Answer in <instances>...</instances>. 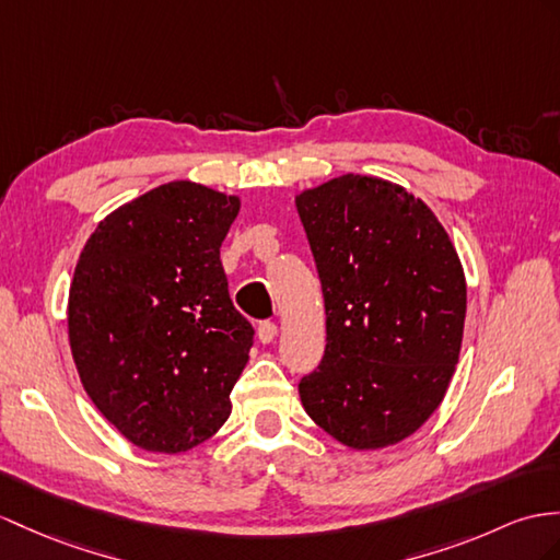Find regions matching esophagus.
Returning a JSON list of instances; mask_svg holds the SVG:
<instances>
[{"instance_id":"obj_1","label":"esophagus","mask_w":560,"mask_h":560,"mask_svg":"<svg viewBox=\"0 0 560 560\" xmlns=\"http://www.w3.org/2000/svg\"><path fill=\"white\" fill-rule=\"evenodd\" d=\"M276 337H278V325L276 323H270V320L258 323V339H261L264 345H270Z\"/></svg>"}]
</instances>
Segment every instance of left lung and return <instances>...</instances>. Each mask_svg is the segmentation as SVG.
I'll return each instance as SVG.
<instances>
[{
    "label": "left lung",
    "instance_id": "obj_1",
    "mask_svg": "<svg viewBox=\"0 0 560 560\" xmlns=\"http://www.w3.org/2000/svg\"><path fill=\"white\" fill-rule=\"evenodd\" d=\"M325 299V353L299 383L306 413L351 448L413 434L444 399L466 276L428 203L371 175L296 197Z\"/></svg>",
    "mask_w": 560,
    "mask_h": 560
}]
</instances>
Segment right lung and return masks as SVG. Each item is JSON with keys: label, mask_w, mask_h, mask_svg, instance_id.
<instances>
[{"label": "right lung", "mask_w": 560, "mask_h": 560, "mask_svg": "<svg viewBox=\"0 0 560 560\" xmlns=\"http://www.w3.org/2000/svg\"><path fill=\"white\" fill-rule=\"evenodd\" d=\"M237 211V197L175 180L108 213L78 258L68 339L80 383L147 452H187L233 411L254 345L221 264Z\"/></svg>", "instance_id": "add662e5"}]
</instances>
